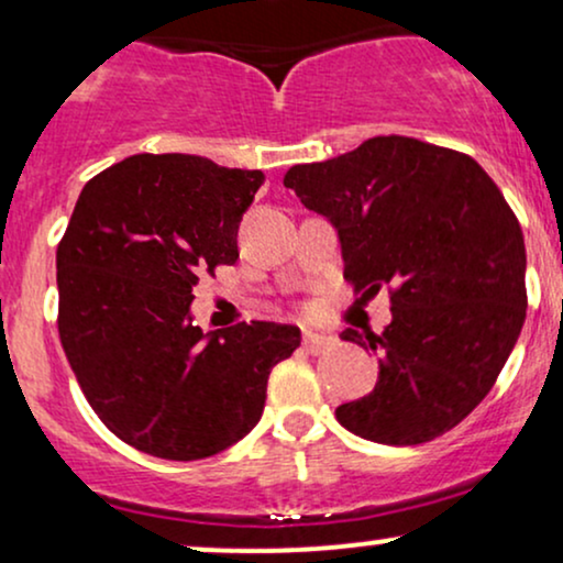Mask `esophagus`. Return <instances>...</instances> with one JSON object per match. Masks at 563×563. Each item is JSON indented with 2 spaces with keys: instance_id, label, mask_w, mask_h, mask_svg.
I'll return each mask as SVG.
<instances>
[{
  "instance_id": "obj_1",
  "label": "esophagus",
  "mask_w": 563,
  "mask_h": 563,
  "mask_svg": "<svg viewBox=\"0 0 563 563\" xmlns=\"http://www.w3.org/2000/svg\"><path fill=\"white\" fill-rule=\"evenodd\" d=\"M301 344H303V349H307V352L318 354V352H322V349H328V346H331L333 341L328 339V335H320V333H312V331H303V339H301Z\"/></svg>"
}]
</instances>
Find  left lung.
I'll list each match as a JSON object with an SVG mask.
<instances>
[{"instance_id": "8db88e82", "label": "left lung", "mask_w": 563, "mask_h": 563, "mask_svg": "<svg viewBox=\"0 0 563 563\" xmlns=\"http://www.w3.org/2000/svg\"><path fill=\"white\" fill-rule=\"evenodd\" d=\"M283 185L339 232L354 294L389 286L384 333H341L378 354V380L335 407L339 423L380 444L455 429L493 389L527 318L525 235L489 174L466 153L389 134L290 166Z\"/></svg>"}]
</instances>
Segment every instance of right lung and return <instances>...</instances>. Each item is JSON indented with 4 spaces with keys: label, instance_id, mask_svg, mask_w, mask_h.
<instances>
[{
    "label": "right lung",
    "instance_id": "right-lung-1",
    "mask_svg": "<svg viewBox=\"0 0 563 563\" xmlns=\"http://www.w3.org/2000/svg\"><path fill=\"white\" fill-rule=\"evenodd\" d=\"M264 183L185 153H140L84 185L57 245V331L84 397L126 444L166 461L228 450L260 423L296 325H192V288L238 260Z\"/></svg>",
    "mask_w": 563,
    "mask_h": 563
}]
</instances>
